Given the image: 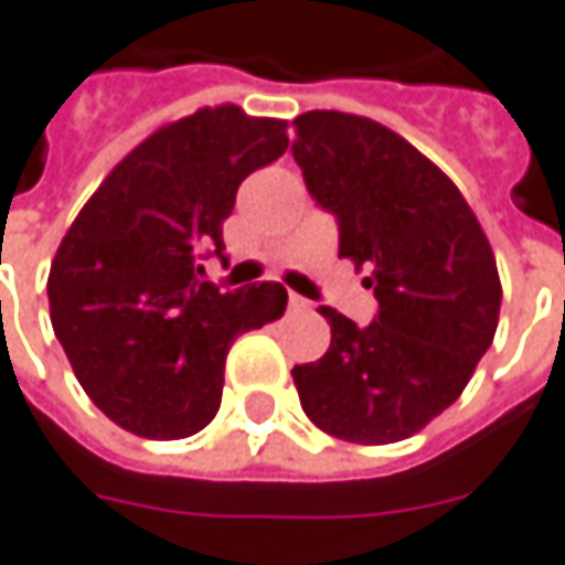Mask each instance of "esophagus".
<instances>
[{
  "mask_svg": "<svg viewBox=\"0 0 565 565\" xmlns=\"http://www.w3.org/2000/svg\"><path fill=\"white\" fill-rule=\"evenodd\" d=\"M290 309H294V312H307L309 300H303V297H297V294H290Z\"/></svg>",
  "mask_w": 565,
  "mask_h": 565,
  "instance_id": "obj_1",
  "label": "esophagus"
}]
</instances>
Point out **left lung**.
Wrapping results in <instances>:
<instances>
[{"instance_id":"8db88e82","label":"left lung","mask_w":565,"mask_h":565,"mask_svg":"<svg viewBox=\"0 0 565 565\" xmlns=\"http://www.w3.org/2000/svg\"><path fill=\"white\" fill-rule=\"evenodd\" d=\"M294 129L309 195L338 221V256L370 271L380 300L370 326L319 309L331 344L290 370L300 405L338 439L398 443L452 405L493 344L497 258L458 185L392 129L338 110Z\"/></svg>"}]
</instances>
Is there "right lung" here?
I'll list each match as a JSON object with an SVG mask.
<instances>
[{"label":"right lung","mask_w":565,"mask_h":565,"mask_svg":"<svg viewBox=\"0 0 565 565\" xmlns=\"http://www.w3.org/2000/svg\"><path fill=\"white\" fill-rule=\"evenodd\" d=\"M284 151V119L205 107L132 148L62 236L46 281L50 322L113 424L148 439L209 427L231 344L284 316L278 281H202V258H224L239 183Z\"/></svg>","instance_id":"obj_1"}]
</instances>
